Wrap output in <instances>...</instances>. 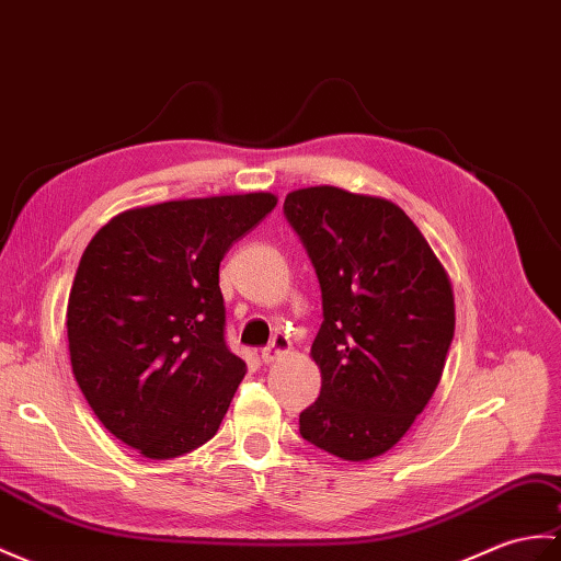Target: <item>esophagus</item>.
I'll return each mask as SVG.
<instances>
[{"instance_id": "esophagus-1", "label": "esophagus", "mask_w": 561, "mask_h": 561, "mask_svg": "<svg viewBox=\"0 0 561 561\" xmlns=\"http://www.w3.org/2000/svg\"><path fill=\"white\" fill-rule=\"evenodd\" d=\"M289 351H291L289 340H286V336H282V334H277L275 340H272V344L263 348V354H260V358H263V363H275L282 356L289 354Z\"/></svg>"}]
</instances>
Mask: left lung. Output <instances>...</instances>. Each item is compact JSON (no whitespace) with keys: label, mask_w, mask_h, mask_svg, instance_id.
Masks as SVG:
<instances>
[{"label":"left lung","mask_w":561,"mask_h":561,"mask_svg":"<svg viewBox=\"0 0 561 561\" xmlns=\"http://www.w3.org/2000/svg\"><path fill=\"white\" fill-rule=\"evenodd\" d=\"M322 291L310 346L322 387L304 439L344 461L382 457L435 394L454 336L447 270L392 201L336 186L286 195Z\"/></svg>","instance_id":"8db88e82"}]
</instances>
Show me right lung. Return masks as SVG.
I'll return each mask as SVG.
<instances>
[{
  "mask_svg": "<svg viewBox=\"0 0 561 561\" xmlns=\"http://www.w3.org/2000/svg\"><path fill=\"white\" fill-rule=\"evenodd\" d=\"M275 193L119 213L78 263L67 308L73 377L100 423L146 459L213 439L245 363L225 342L219 263Z\"/></svg>",
  "mask_w": 561,
  "mask_h": 561,
  "instance_id": "1",
  "label": "right lung"
}]
</instances>
